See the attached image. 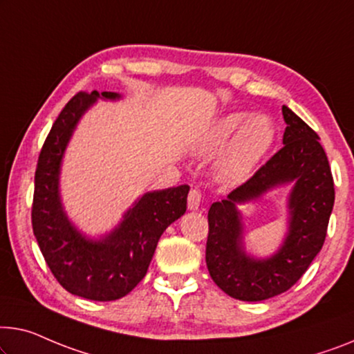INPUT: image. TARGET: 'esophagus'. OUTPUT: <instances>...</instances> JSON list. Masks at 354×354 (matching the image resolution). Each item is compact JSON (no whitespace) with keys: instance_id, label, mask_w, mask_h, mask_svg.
<instances>
[{"instance_id":"obj_1","label":"esophagus","mask_w":354,"mask_h":354,"mask_svg":"<svg viewBox=\"0 0 354 354\" xmlns=\"http://www.w3.org/2000/svg\"><path fill=\"white\" fill-rule=\"evenodd\" d=\"M200 203H202V192L198 189H192L187 195V207L189 209H198Z\"/></svg>"}]
</instances>
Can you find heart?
I'll list each match as a JSON object with an SVG mask.
<instances>
[{"instance_id":"b5f03b06","label":"heart","mask_w":354,"mask_h":354,"mask_svg":"<svg viewBox=\"0 0 354 354\" xmlns=\"http://www.w3.org/2000/svg\"><path fill=\"white\" fill-rule=\"evenodd\" d=\"M275 140L277 127L270 115H250L235 111L223 115L211 125L197 151L200 154H214L229 142L219 159V171L229 181H240L261 165L272 151Z\"/></svg>"}]
</instances>
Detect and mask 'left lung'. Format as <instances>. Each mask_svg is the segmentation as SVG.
Here are the masks:
<instances>
[{
    "instance_id": "obj_1",
    "label": "left lung",
    "mask_w": 354,
    "mask_h": 354,
    "mask_svg": "<svg viewBox=\"0 0 354 354\" xmlns=\"http://www.w3.org/2000/svg\"><path fill=\"white\" fill-rule=\"evenodd\" d=\"M283 147L227 198L208 211L207 267L230 297L259 302L288 291L307 272L324 245L334 208V179L319 136L288 106ZM293 183L288 199V232L275 255L263 260L244 251L243 225L236 208L272 188Z\"/></svg>"
}]
</instances>
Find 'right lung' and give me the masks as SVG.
Instances as JSON below:
<instances>
[{
  "mask_svg": "<svg viewBox=\"0 0 354 354\" xmlns=\"http://www.w3.org/2000/svg\"><path fill=\"white\" fill-rule=\"evenodd\" d=\"M98 98L118 100L120 95L79 92L52 125L35 173L31 224L57 281L79 297L108 302L124 297L145 278L163 230L186 213L189 186L146 192L109 234L98 240L82 235L63 209L60 167L79 119Z\"/></svg>",
  "mask_w": 354,
  "mask_h": 354,
  "instance_id": "obj_1",
  "label": "right lung"
}]
</instances>
